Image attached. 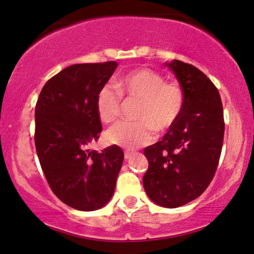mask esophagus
<instances>
[{"instance_id": "1", "label": "esophagus", "mask_w": 254, "mask_h": 254, "mask_svg": "<svg viewBox=\"0 0 254 254\" xmlns=\"http://www.w3.org/2000/svg\"><path fill=\"white\" fill-rule=\"evenodd\" d=\"M133 153H134L133 151H125L124 152V158L129 159V158H131V155H132Z\"/></svg>"}]
</instances>
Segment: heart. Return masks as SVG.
<instances>
[{
  "mask_svg": "<svg viewBox=\"0 0 254 254\" xmlns=\"http://www.w3.org/2000/svg\"><path fill=\"white\" fill-rule=\"evenodd\" d=\"M104 84L96 96L97 116L102 123H113L120 117L122 97L139 101L136 122H120L107 131L110 144L136 148L151 143L154 130L164 132L177 123L184 108V93L177 82L150 68L130 70L115 83Z\"/></svg>",
  "mask_w": 254,
  "mask_h": 254,
  "instance_id": "1",
  "label": "heart"
}]
</instances>
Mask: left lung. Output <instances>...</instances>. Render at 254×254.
<instances>
[{"label":"left lung","instance_id":"1","mask_svg":"<svg viewBox=\"0 0 254 254\" xmlns=\"http://www.w3.org/2000/svg\"><path fill=\"white\" fill-rule=\"evenodd\" d=\"M184 90V108L177 123L144 154L148 168L144 189L154 203L178 208L197 198L217 170L224 139V116L218 89L190 64H166Z\"/></svg>","mask_w":254,"mask_h":254}]
</instances>
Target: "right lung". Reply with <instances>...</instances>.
Listing matches in <instances>:
<instances>
[{
    "label": "right lung",
    "instance_id": "right-lung-1",
    "mask_svg": "<svg viewBox=\"0 0 254 254\" xmlns=\"http://www.w3.org/2000/svg\"><path fill=\"white\" fill-rule=\"evenodd\" d=\"M116 67V62L66 67L44 84L36 104L40 166L54 195L76 210H96L109 202L124 159L117 145L102 152L86 147L100 138L96 96Z\"/></svg>",
    "mask_w": 254,
    "mask_h": 254
}]
</instances>
